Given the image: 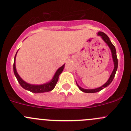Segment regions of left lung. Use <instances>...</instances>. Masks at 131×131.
I'll use <instances>...</instances> for the list:
<instances>
[{
    "instance_id": "left-lung-1",
    "label": "left lung",
    "mask_w": 131,
    "mask_h": 131,
    "mask_svg": "<svg viewBox=\"0 0 131 131\" xmlns=\"http://www.w3.org/2000/svg\"><path fill=\"white\" fill-rule=\"evenodd\" d=\"M97 35H99V36H100L101 38H102V39L105 41V42L108 45L109 48L111 49V53H112V59H113V62H114V67L113 71H112L109 79H108V81H107V82H106L104 85H102V86H100V87L96 88V89H85L81 88L80 86H79L78 84L76 83L77 85H78V86L79 87V89H80V90H81L82 92H86V93H95V92H100V90H101L102 89H104V88L108 86V85L111 83L112 80H113L114 78V76H115V74H116V72L117 69H118V58H117L116 51L115 46L112 45L111 41H110L109 37H108L105 34V33L102 32V31H99V32L97 33Z\"/></svg>"
}]
</instances>
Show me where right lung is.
Here are the masks:
<instances>
[{"label":"right lung","mask_w":131,"mask_h":131,"mask_svg":"<svg viewBox=\"0 0 131 131\" xmlns=\"http://www.w3.org/2000/svg\"><path fill=\"white\" fill-rule=\"evenodd\" d=\"M16 53L15 56L14 58V63H13V72H14V74L15 75L16 78L17 79L18 82L20 85V86L23 88V89H26L27 90L34 92V93H42V92H46L51 91L53 90L56 86V84H57V81H58L59 76L61 72H63V69H64V64H63L61 67H60L59 68L57 69L56 72L55 73L54 75H53V78L52 80L49 82L46 83L42 84V85H31V84L28 83L26 81H24L18 74L17 70H16L15 67V58H16Z\"/></svg>","instance_id":"obj_1"}]
</instances>
